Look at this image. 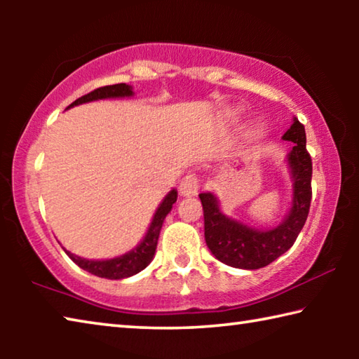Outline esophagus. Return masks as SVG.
I'll return each instance as SVG.
<instances>
[{"mask_svg":"<svg viewBox=\"0 0 359 359\" xmlns=\"http://www.w3.org/2000/svg\"><path fill=\"white\" fill-rule=\"evenodd\" d=\"M199 190V180L194 174H187L184 179L180 180L179 185V193L182 196H194Z\"/></svg>","mask_w":359,"mask_h":359,"instance_id":"esophagus-1","label":"esophagus"}]
</instances>
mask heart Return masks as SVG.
Masks as SVG:
<instances>
[{
    "mask_svg": "<svg viewBox=\"0 0 359 359\" xmlns=\"http://www.w3.org/2000/svg\"><path fill=\"white\" fill-rule=\"evenodd\" d=\"M255 135H257V136H259V135H261V130H258L257 133H255Z\"/></svg>",
    "mask_w": 359,
    "mask_h": 359,
    "instance_id": "b5f03b06",
    "label": "heart"
}]
</instances>
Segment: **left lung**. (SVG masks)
<instances>
[{"label":"left lung","mask_w":359,"mask_h":359,"mask_svg":"<svg viewBox=\"0 0 359 359\" xmlns=\"http://www.w3.org/2000/svg\"><path fill=\"white\" fill-rule=\"evenodd\" d=\"M293 142L287 155L291 179V208L280 224L258 229L223 214L220 201L212 191L199 193L204 210V238L212 255L238 269H259L290 250L307 220L312 199V160L306 150V130L296 117L282 136Z\"/></svg>","instance_id":"left-lung-1"}]
</instances>
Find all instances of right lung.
<instances>
[{"label":"right lung","mask_w":359,"mask_h":359,"mask_svg":"<svg viewBox=\"0 0 359 359\" xmlns=\"http://www.w3.org/2000/svg\"><path fill=\"white\" fill-rule=\"evenodd\" d=\"M133 95H135V92H133L131 85H126V83L107 85V87L96 88L92 93L83 95L82 98L76 100L66 109L81 106V104H85V102L100 101V100L130 98V96H133ZM175 201H177V190L172 188V190L169 191L165 198H163L160 205H158V209L155 210L154 218H151L147 233H145L142 241L139 242V244L133 248V250L120 255V257L109 258V259H87V258L77 257V255L68 252L66 248H65V252L79 267H82L83 271H87L93 276H98L101 278H109V280H121V278H128L131 276H135V274H137V272L145 269V267L151 263V259H154L163 222H165L166 215L171 212L172 204Z\"/></svg>","instance_id":"obj_1"}]
</instances>
